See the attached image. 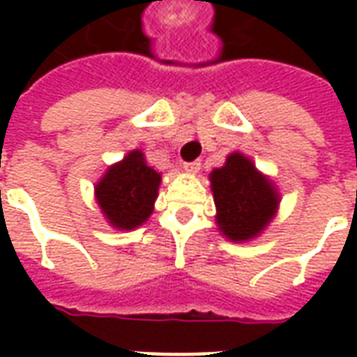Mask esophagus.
<instances>
[{"label": "esophagus", "instance_id": "1", "mask_svg": "<svg viewBox=\"0 0 357 357\" xmlns=\"http://www.w3.org/2000/svg\"><path fill=\"white\" fill-rule=\"evenodd\" d=\"M183 168L187 172H191V174H197V172L201 170V160H193V162H185L183 164Z\"/></svg>", "mask_w": 357, "mask_h": 357}]
</instances>
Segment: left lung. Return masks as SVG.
Instances as JSON below:
<instances>
[{
	"instance_id": "1",
	"label": "left lung",
	"mask_w": 357,
	"mask_h": 357,
	"mask_svg": "<svg viewBox=\"0 0 357 357\" xmlns=\"http://www.w3.org/2000/svg\"><path fill=\"white\" fill-rule=\"evenodd\" d=\"M212 193L218 208L220 231L231 241L256 237L271 222L277 208L273 185L255 164L241 153L227 156L224 168L210 174Z\"/></svg>"
}]
</instances>
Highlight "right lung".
<instances>
[{"label":"right lung","mask_w":357,"mask_h":357,"mask_svg":"<svg viewBox=\"0 0 357 357\" xmlns=\"http://www.w3.org/2000/svg\"><path fill=\"white\" fill-rule=\"evenodd\" d=\"M158 185L160 174L145 162L141 151H132L122 162L109 168L95 187V195L109 224L133 229L151 216Z\"/></svg>","instance_id":"obj_1"}]
</instances>
